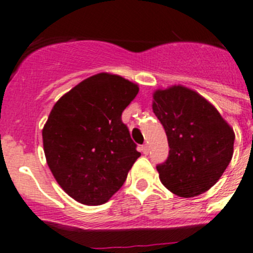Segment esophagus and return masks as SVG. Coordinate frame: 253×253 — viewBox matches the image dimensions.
<instances>
[{
    "label": "esophagus",
    "instance_id": "1",
    "mask_svg": "<svg viewBox=\"0 0 253 253\" xmlns=\"http://www.w3.org/2000/svg\"><path fill=\"white\" fill-rule=\"evenodd\" d=\"M141 149H142V152H143L144 154H148V152H149L148 144H143V146L141 147Z\"/></svg>",
    "mask_w": 253,
    "mask_h": 253
}]
</instances>
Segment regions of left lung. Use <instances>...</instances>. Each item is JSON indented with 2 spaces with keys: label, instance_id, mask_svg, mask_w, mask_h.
<instances>
[{
  "label": "left lung",
  "instance_id": "1",
  "mask_svg": "<svg viewBox=\"0 0 253 253\" xmlns=\"http://www.w3.org/2000/svg\"><path fill=\"white\" fill-rule=\"evenodd\" d=\"M152 109L170 148L157 166L162 184L181 198L208 192L231 162L232 127L205 97L183 85L156 90Z\"/></svg>",
  "mask_w": 253,
  "mask_h": 253
}]
</instances>
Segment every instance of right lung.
<instances>
[{"mask_svg": "<svg viewBox=\"0 0 253 253\" xmlns=\"http://www.w3.org/2000/svg\"><path fill=\"white\" fill-rule=\"evenodd\" d=\"M138 85L100 73L73 87L51 109L42 131L49 169L69 197L101 205L124 185L141 153L121 115Z\"/></svg>", "mask_w": 253, "mask_h": 253, "instance_id": "1", "label": "right lung"}]
</instances>
